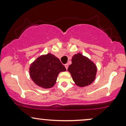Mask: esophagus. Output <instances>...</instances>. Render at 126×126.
Masks as SVG:
<instances>
[{
    "label": "esophagus",
    "instance_id": "34e87169",
    "mask_svg": "<svg viewBox=\"0 0 126 126\" xmlns=\"http://www.w3.org/2000/svg\"><path fill=\"white\" fill-rule=\"evenodd\" d=\"M64 66H65V67H66V69L67 70L68 67H69V64H66L64 65Z\"/></svg>",
    "mask_w": 126,
    "mask_h": 126
}]
</instances>
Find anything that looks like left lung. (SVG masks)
<instances>
[{
  "label": "left lung",
  "instance_id": "obj_1",
  "mask_svg": "<svg viewBox=\"0 0 126 126\" xmlns=\"http://www.w3.org/2000/svg\"><path fill=\"white\" fill-rule=\"evenodd\" d=\"M72 62L67 70L70 73L76 84L79 87H84L92 84L97 72V67L93 62L80 53L75 54Z\"/></svg>",
  "mask_w": 126,
  "mask_h": 126
}]
</instances>
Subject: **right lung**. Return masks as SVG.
Instances as JSON below:
<instances>
[{"mask_svg":"<svg viewBox=\"0 0 126 126\" xmlns=\"http://www.w3.org/2000/svg\"><path fill=\"white\" fill-rule=\"evenodd\" d=\"M66 69L60 60L50 53L39 57L30 65L29 72L36 84L48 89L55 84L59 73Z\"/></svg>","mask_w":126,"mask_h":126,"instance_id":"add662e5","label":"right lung"}]
</instances>
